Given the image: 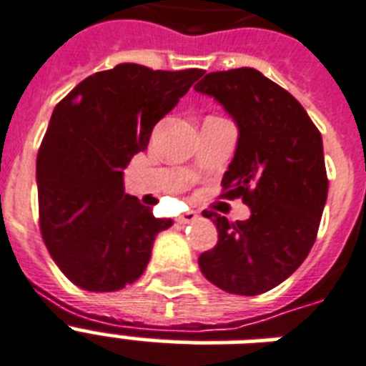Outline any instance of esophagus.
I'll return each mask as SVG.
<instances>
[{
    "label": "esophagus",
    "mask_w": 366,
    "mask_h": 366,
    "mask_svg": "<svg viewBox=\"0 0 366 366\" xmlns=\"http://www.w3.org/2000/svg\"><path fill=\"white\" fill-rule=\"evenodd\" d=\"M197 218H199V214H197V212H194V211H188V212H184L182 217H178V224H189V222H195V220H197Z\"/></svg>",
    "instance_id": "esophagus-1"
}]
</instances>
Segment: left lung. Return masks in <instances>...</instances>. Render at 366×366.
I'll list each match as a JSON object with an SVG mask.
<instances>
[{
  "instance_id": "8db88e82",
  "label": "left lung",
  "mask_w": 366,
  "mask_h": 366,
  "mask_svg": "<svg viewBox=\"0 0 366 366\" xmlns=\"http://www.w3.org/2000/svg\"><path fill=\"white\" fill-rule=\"evenodd\" d=\"M194 89L237 125L222 195L250 209L237 222L205 214L218 243L199 256L201 273L232 295H262L290 277L315 243L329 194L323 138L300 102L254 68L211 71Z\"/></svg>"
}]
</instances>
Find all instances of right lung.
Listing matches in <instances>:
<instances>
[{
  "label": "right lung",
  "mask_w": 366,
  "mask_h": 366,
  "mask_svg": "<svg viewBox=\"0 0 366 366\" xmlns=\"http://www.w3.org/2000/svg\"><path fill=\"white\" fill-rule=\"evenodd\" d=\"M205 71L117 64L83 79L54 108L37 154L39 228L71 283L114 292L148 266L171 218L125 194L123 169Z\"/></svg>",
  "instance_id": "1"
}]
</instances>
